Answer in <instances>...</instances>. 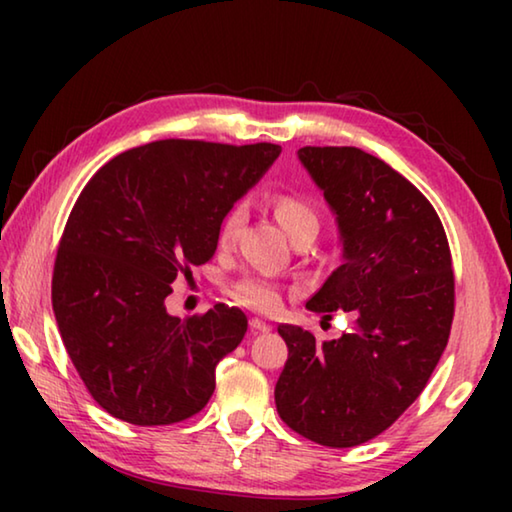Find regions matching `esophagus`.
<instances>
[{
  "label": "esophagus",
  "mask_w": 512,
  "mask_h": 512,
  "mask_svg": "<svg viewBox=\"0 0 512 512\" xmlns=\"http://www.w3.org/2000/svg\"><path fill=\"white\" fill-rule=\"evenodd\" d=\"M250 329H253V332H268V329H271V325L264 323L262 318H250Z\"/></svg>",
  "instance_id": "1"
}]
</instances>
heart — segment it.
Returning <instances> with one entry per match:
<instances>
[{"mask_svg": "<svg viewBox=\"0 0 512 512\" xmlns=\"http://www.w3.org/2000/svg\"><path fill=\"white\" fill-rule=\"evenodd\" d=\"M273 210L277 221L284 225V230L296 239L305 232H318V212L314 203L309 201L307 196L296 194V192H282L273 198ZM246 221V210L244 205L230 207L219 225V246L228 248L237 241L241 225ZM232 298L241 305L250 309L264 311V314H275L277 309L282 307V291L275 282L264 280V277H241L239 282L232 284Z\"/></svg>", "mask_w": 512, "mask_h": 512, "instance_id": "1", "label": "heart"}]
</instances>
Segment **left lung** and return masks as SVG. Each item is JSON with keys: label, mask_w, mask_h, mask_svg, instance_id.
<instances>
[{"label": "left lung", "mask_w": 512, "mask_h": 512, "mask_svg": "<svg viewBox=\"0 0 512 512\" xmlns=\"http://www.w3.org/2000/svg\"><path fill=\"white\" fill-rule=\"evenodd\" d=\"M339 219L343 264L307 300L341 339L280 325L289 359L275 386L289 429L325 447H357L386 431L427 386L454 320V268L440 216L418 187L357 146L298 151Z\"/></svg>", "instance_id": "obj_1"}]
</instances>
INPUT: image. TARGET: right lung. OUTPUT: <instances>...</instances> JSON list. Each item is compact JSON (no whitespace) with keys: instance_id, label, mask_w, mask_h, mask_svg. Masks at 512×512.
<instances>
[{"instance_id":"1","label":"right lung","mask_w":512,"mask_h":512,"mask_svg":"<svg viewBox=\"0 0 512 512\" xmlns=\"http://www.w3.org/2000/svg\"><path fill=\"white\" fill-rule=\"evenodd\" d=\"M282 146L160 140L103 164L69 212L51 277V305L85 388L137 427L192 418L216 386V363L248 318L219 302L176 318V277L214 257L225 212Z\"/></svg>"}]
</instances>
